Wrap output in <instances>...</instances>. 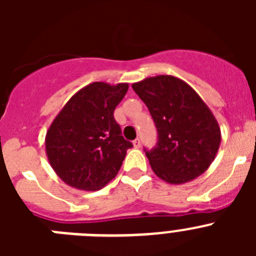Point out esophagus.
<instances>
[{"label":"esophagus","mask_w":256,"mask_h":256,"mask_svg":"<svg viewBox=\"0 0 256 256\" xmlns=\"http://www.w3.org/2000/svg\"><path fill=\"white\" fill-rule=\"evenodd\" d=\"M133 146H134L136 148H141V141H140V138H136L134 141H133Z\"/></svg>","instance_id":"34e87169"}]
</instances>
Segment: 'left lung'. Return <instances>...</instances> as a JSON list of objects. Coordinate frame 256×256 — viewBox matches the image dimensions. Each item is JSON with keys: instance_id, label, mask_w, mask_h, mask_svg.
<instances>
[{"instance_id": "obj_1", "label": "left lung", "mask_w": 256, "mask_h": 256, "mask_svg": "<svg viewBox=\"0 0 256 256\" xmlns=\"http://www.w3.org/2000/svg\"><path fill=\"white\" fill-rule=\"evenodd\" d=\"M148 108L159 140L146 151L154 173L170 184H183L208 170L219 150L220 128L198 92L173 76L144 78L132 84Z\"/></svg>"}]
</instances>
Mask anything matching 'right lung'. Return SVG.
I'll list each match as a JSON object with an SVG mask.
<instances>
[{
  "mask_svg": "<svg viewBox=\"0 0 256 256\" xmlns=\"http://www.w3.org/2000/svg\"><path fill=\"white\" fill-rule=\"evenodd\" d=\"M128 83L94 82L70 97L44 138L51 168L68 186L97 191L116 177L130 141L122 136L114 110Z\"/></svg>",
  "mask_w": 256,
  "mask_h": 256,
  "instance_id": "obj_1",
  "label": "right lung"
}]
</instances>
